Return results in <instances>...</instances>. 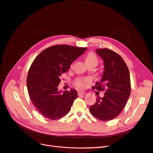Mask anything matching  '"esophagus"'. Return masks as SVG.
<instances>
[{
    "instance_id": "esophagus-1",
    "label": "esophagus",
    "mask_w": 153,
    "mask_h": 153,
    "mask_svg": "<svg viewBox=\"0 0 153 153\" xmlns=\"http://www.w3.org/2000/svg\"><path fill=\"white\" fill-rule=\"evenodd\" d=\"M86 93L85 92H84V91H79V92H78V96H81V95H83V94H85Z\"/></svg>"
}]
</instances>
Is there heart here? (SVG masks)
Here are the masks:
<instances>
[{"mask_svg":"<svg viewBox=\"0 0 153 153\" xmlns=\"http://www.w3.org/2000/svg\"><path fill=\"white\" fill-rule=\"evenodd\" d=\"M85 61L87 65L96 66L98 64V58L92 52L88 53L85 57ZM88 82L87 78H79L75 81V85L78 88H84L85 86V83Z\"/></svg>","mask_w":153,"mask_h":153,"instance_id":"heart-1","label":"heart"}]
</instances>
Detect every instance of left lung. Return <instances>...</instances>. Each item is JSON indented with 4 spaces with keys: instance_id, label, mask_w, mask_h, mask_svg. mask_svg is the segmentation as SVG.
Here are the masks:
<instances>
[{
    "instance_id": "left-lung-1",
    "label": "left lung",
    "mask_w": 153,
    "mask_h": 153,
    "mask_svg": "<svg viewBox=\"0 0 153 153\" xmlns=\"http://www.w3.org/2000/svg\"><path fill=\"white\" fill-rule=\"evenodd\" d=\"M103 59L104 71L101 82L96 84L98 91H104V96L98 95L96 103L90 107V112L101 121H110L118 116L126 105L130 95V76L123 58L114 51L96 49Z\"/></svg>"
}]
</instances>
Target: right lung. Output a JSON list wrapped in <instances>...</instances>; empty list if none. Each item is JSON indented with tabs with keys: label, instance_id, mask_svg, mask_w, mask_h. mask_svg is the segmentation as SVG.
Returning <instances> with one entry per match:
<instances>
[{
	"label": "right lung",
	"instance_id": "1",
	"mask_svg": "<svg viewBox=\"0 0 153 153\" xmlns=\"http://www.w3.org/2000/svg\"><path fill=\"white\" fill-rule=\"evenodd\" d=\"M87 48L67 45H55L41 52L29 70L27 89L32 103L39 113L51 120L66 115L78 97L77 91L58 90L61 75Z\"/></svg>",
	"mask_w": 153,
	"mask_h": 153
}]
</instances>
